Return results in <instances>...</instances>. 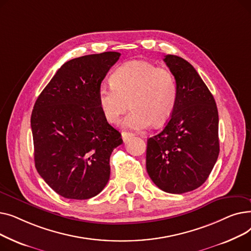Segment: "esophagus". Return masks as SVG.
Wrapping results in <instances>:
<instances>
[{
  "instance_id": "34e87169",
  "label": "esophagus",
  "mask_w": 251,
  "mask_h": 251,
  "mask_svg": "<svg viewBox=\"0 0 251 251\" xmlns=\"http://www.w3.org/2000/svg\"><path fill=\"white\" fill-rule=\"evenodd\" d=\"M131 136H133L132 133H130V132H122V138H123L124 141L127 140V139H128L129 137H131Z\"/></svg>"
}]
</instances>
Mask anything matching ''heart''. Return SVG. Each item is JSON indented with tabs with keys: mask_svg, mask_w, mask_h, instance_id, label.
Segmentation results:
<instances>
[{
	"mask_svg": "<svg viewBox=\"0 0 251 251\" xmlns=\"http://www.w3.org/2000/svg\"><path fill=\"white\" fill-rule=\"evenodd\" d=\"M112 84L100 86V108L110 123H118L129 107L124 126L144 130L152 123L165 124L172 115L178 100V83L173 72L157 68L147 61H131L117 68L111 76Z\"/></svg>",
	"mask_w": 251,
	"mask_h": 251,
	"instance_id": "heart-1",
	"label": "heart"
}]
</instances>
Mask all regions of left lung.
Instances as JSON below:
<instances>
[{
    "label": "left lung",
    "mask_w": 251,
    "mask_h": 251,
    "mask_svg": "<svg viewBox=\"0 0 251 251\" xmlns=\"http://www.w3.org/2000/svg\"><path fill=\"white\" fill-rule=\"evenodd\" d=\"M178 83V100L169 122L148 139L147 170L168 193L192 191L206 181L218 160L217 104L193 66L178 56L164 59Z\"/></svg>",
    "instance_id": "8db88e82"
}]
</instances>
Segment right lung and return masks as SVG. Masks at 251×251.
Returning a JSON list of instances; mask_svg holds the SVG:
<instances>
[{"label":"right lung","instance_id":"right-lung-1","mask_svg":"<svg viewBox=\"0 0 251 251\" xmlns=\"http://www.w3.org/2000/svg\"><path fill=\"white\" fill-rule=\"evenodd\" d=\"M120 56L104 51L66 62L34 103L35 168L65 199L88 200L110 179V156L123 140L104 118L98 91Z\"/></svg>","mask_w":251,"mask_h":251}]
</instances>
